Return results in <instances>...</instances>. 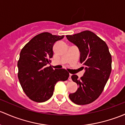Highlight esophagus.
<instances>
[{
	"instance_id": "obj_1",
	"label": "esophagus",
	"mask_w": 125,
	"mask_h": 125,
	"mask_svg": "<svg viewBox=\"0 0 125 125\" xmlns=\"http://www.w3.org/2000/svg\"><path fill=\"white\" fill-rule=\"evenodd\" d=\"M71 75H72L71 73H69V78H68V80H69V81H71V80H72V79H71Z\"/></svg>"
}]
</instances>
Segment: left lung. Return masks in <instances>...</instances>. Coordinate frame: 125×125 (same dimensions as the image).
I'll use <instances>...</instances> for the list:
<instances>
[{
  "label": "left lung",
  "instance_id": "8db88e82",
  "mask_svg": "<svg viewBox=\"0 0 125 125\" xmlns=\"http://www.w3.org/2000/svg\"><path fill=\"white\" fill-rule=\"evenodd\" d=\"M66 36L78 48L80 61L85 66V73L80 79L77 75L71 76L78 88L69 97L77 105L89 104L102 94L110 77L111 56L107 44L92 31H85Z\"/></svg>",
  "mask_w": 125,
  "mask_h": 125
}]
</instances>
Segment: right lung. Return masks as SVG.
Segmentation results:
<instances>
[{
    "label": "right lung",
    "instance_id": "obj_1",
    "mask_svg": "<svg viewBox=\"0 0 125 125\" xmlns=\"http://www.w3.org/2000/svg\"><path fill=\"white\" fill-rule=\"evenodd\" d=\"M63 38V35L42 33L22 48L17 63L18 77L23 91L31 100L47 101L53 94L56 83L68 80L69 74L66 69L47 66L53 56L54 44Z\"/></svg>",
    "mask_w": 125,
    "mask_h": 125
}]
</instances>
